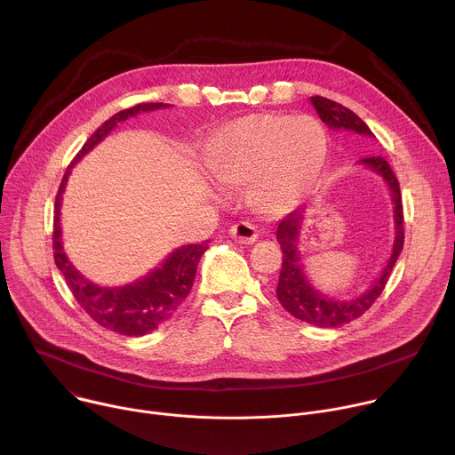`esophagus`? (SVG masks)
<instances>
[{"mask_svg":"<svg viewBox=\"0 0 455 455\" xmlns=\"http://www.w3.org/2000/svg\"><path fill=\"white\" fill-rule=\"evenodd\" d=\"M230 237L241 244H251L257 241V228L248 221H239L230 227Z\"/></svg>","mask_w":455,"mask_h":455,"instance_id":"obj_1","label":"esophagus"}]
</instances>
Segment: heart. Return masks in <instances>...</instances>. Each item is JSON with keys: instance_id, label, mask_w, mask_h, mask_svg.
Instances as JSON below:
<instances>
[{"instance_id": "b5f03b06", "label": "heart", "mask_w": 455, "mask_h": 455, "mask_svg": "<svg viewBox=\"0 0 455 455\" xmlns=\"http://www.w3.org/2000/svg\"><path fill=\"white\" fill-rule=\"evenodd\" d=\"M326 155L328 140L316 120L250 115L223 129L209 164L227 185L248 181V198L259 209L279 212L309 192Z\"/></svg>"}]
</instances>
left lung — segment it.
<instances>
[{
	"label": "left lung",
	"instance_id": "1",
	"mask_svg": "<svg viewBox=\"0 0 455 455\" xmlns=\"http://www.w3.org/2000/svg\"><path fill=\"white\" fill-rule=\"evenodd\" d=\"M311 102L318 116L322 118V122L326 124L331 132L353 133L365 140L374 139L369 125L346 106L318 95L311 97ZM358 164L367 167L385 181L388 190H391V200L395 205V243L391 248V255H388L379 277L369 286L367 291L353 299L335 300L323 295L320 290H316L309 283L300 261L302 259L300 250L297 246L306 207H300L291 214H288L279 223L277 234H275L283 250V268H281L277 291H275L277 299L283 304V307L290 311L295 318L313 323V326H318V328H337V326H342V323H347L362 316L372 306V302L381 295L388 281V275H391L398 257L403 250V239H405L403 205H402V192H400L398 178L395 176L391 165H388L387 160H383L381 156H365Z\"/></svg>",
	"mask_w": 455,
	"mask_h": 455
}]
</instances>
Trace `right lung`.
Wrapping results in <instances>:
<instances>
[{"mask_svg": "<svg viewBox=\"0 0 455 455\" xmlns=\"http://www.w3.org/2000/svg\"><path fill=\"white\" fill-rule=\"evenodd\" d=\"M171 104L164 102H148L137 104L129 109L115 113L109 120H106L97 132L86 140L83 149L77 153L67 174L62 176L59 185V192L55 196V218H53V259L57 268L67 279L68 288L74 297L81 304V307L102 328L111 330L115 333L125 337H142L149 331L156 330L164 323L185 300L188 295L194 277H196L198 263L205 250L209 248V241L183 244L172 250L164 261L153 268L148 275L137 279L132 284L104 288L92 281H88L68 259L62 246L60 235V205L62 194L67 188L68 176L72 174L74 165L84 158L97 144H100L116 124L127 120L129 116H137L139 113L155 111L162 108H169Z\"/></svg>", "mask_w": 455, "mask_h": 455, "instance_id": "add662e5", "label": "right lung"}]
</instances>
